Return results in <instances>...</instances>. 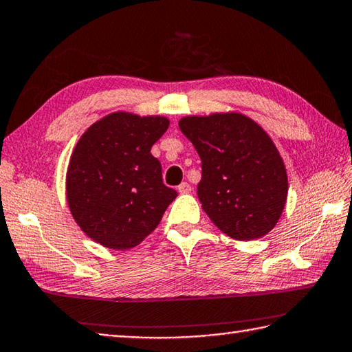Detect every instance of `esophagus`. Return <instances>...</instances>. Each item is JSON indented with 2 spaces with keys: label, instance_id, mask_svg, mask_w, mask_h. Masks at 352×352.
<instances>
[{
  "label": "esophagus",
  "instance_id": "esophagus-1",
  "mask_svg": "<svg viewBox=\"0 0 352 352\" xmlns=\"http://www.w3.org/2000/svg\"><path fill=\"white\" fill-rule=\"evenodd\" d=\"M190 190H192L190 184L186 183V182H183L180 186H178V192H180V194H189Z\"/></svg>",
  "mask_w": 352,
  "mask_h": 352
}]
</instances>
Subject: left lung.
Here are the masks:
<instances>
[{
    "instance_id": "obj_1",
    "label": "left lung",
    "mask_w": 352,
    "mask_h": 352,
    "mask_svg": "<svg viewBox=\"0 0 352 352\" xmlns=\"http://www.w3.org/2000/svg\"><path fill=\"white\" fill-rule=\"evenodd\" d=\"M178 126L201 158L197 194L212 223L238 241L270 232L284 210L288 182L265 131L238 113L189 116Z\"/></svg>"
}]
</instances>
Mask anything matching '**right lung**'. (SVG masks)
<instances>
[{
  "label": "right lung",
  "mask_w": 352,
  "mask_h": 352,
  "mask_svg": "<svg viewBox=\"0 0 352 352\" xmlns=\"http://www.w3.org/2000/svg\"><path fill=\"white\" fill-rule=\"evenodd\" d=\"M166 117L113 113L89 126L67 170L74 221L96 243L114 250L139 245L153 232L177 190L163 184L151 154L166 133Z\"/></svg>",
  "instance_id": "obj_1"
}]
</instances>
